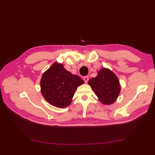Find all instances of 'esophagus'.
Returning <instances> with one entry per match:
<instances>
[{
    "label": "esophagus",
    "instance_id": "obj_1",
    "mask_svg": "<svg viewBox=\"0 0 155 155\" xmlns=\"http://www.w3.org/2000/svg\"><path fill=\"white\" fill-rule=\"evenodd\" d=\"M88 76H84L83 77V80H84V81H85V83H87L88 82Z\"/></svg>",
    "mask_w": 155,
    "mask_h": 155
}]
</instances>
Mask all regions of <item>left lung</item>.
Listing matches in <instances>:
<instances>
[{
    "mask_svg": "<svg viewBox=\"0 0 155 155\" xmlns=\"http://www.w3.org/2000/svg\"><path fill=\"white\" fill-rule=\"evenodd\" d=\"M95 94L102 104L110 105L114 103L120 92V85L118 78L111 70L102 68L96 78L88 81Z\"/></svg>",
    "mask_w": 155,
    "mask_h": 155,
    "instance_id": "8db88e82",
    "label": "left lung"
}]
</instances>
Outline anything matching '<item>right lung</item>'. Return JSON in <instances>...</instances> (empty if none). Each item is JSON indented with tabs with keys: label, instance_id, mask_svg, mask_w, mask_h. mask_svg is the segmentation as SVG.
I'll use <instances>...</instances> for the list:
<instances>
[{
	"label": "right lung",
	"instance_id": "1",
	"mask_svg": "<svg viewBox=\"0 0 155 155\" xmlns=\"http://www.w3.org/2000/svg\"><path fill=\"white\" fill-rule=\"evenodd\" d=\"M40 83L45 100L53 106L63 108L71 104L77 88L84 81L67 71L62 64L55 62L43 74Z\"/></svg>",
	"mask_w": 155,
	"mask_h": 155
}]
</instances>
